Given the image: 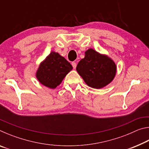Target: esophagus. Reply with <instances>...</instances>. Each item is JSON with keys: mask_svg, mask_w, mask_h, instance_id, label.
I'll use <instances>...</instances> for the list:
<instances>
[{"mask_svg": "<svg viewBox=\"0 0 149 149\" xmlns=\"http://www.w3.org/2000/svg\"><path fill=\"white\" fill-rule=\"evenodd\" d=\"M72 66H73V68H74V69H75V68H76V66H77V64H76V63H75V62H73L72 63Z\"/></svg>", "mask_w": 149, "mask_h": 149, "instance_id": "esophagus-1", "label": "esophagus"}]
</instances>
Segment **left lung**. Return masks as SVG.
<instances>
[{
	"instance_id": "8db88e82",
	"label": "left lung",
	"mask_w": 149,
	"mask_h": 149,
	"mask_svg": "<svg viewBox=\"0 0 149 149\" xmlns=\"http://www.w3.org/2000/svg\"><path fill=\"white\" fill-rule=\"evenodd\" d=\"M76 70L88 86L100 89L114 79L116 65L107 55L89 49L85 51L84 58L77 64Z\"/></svg>"
}]
</instances>
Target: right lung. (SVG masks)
<instances>
[{
  "mask_svg": "<svg viewBox=\"0 0 149 149\" xmlns=\"http://www.w3.org/2000/svg\"><path fill=\"white\" fill-rule=\"evenodd\" d=\"M72 69V65L64 57L52 51L40 64L36 77L45 86L54 89Z\"/></svg>",
  "mask_w": 149,
  "mask_h": 149,
  "instance_id": "add662e5",
  "label": "right lung"
}]
</instances>
